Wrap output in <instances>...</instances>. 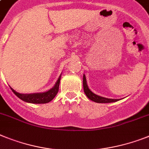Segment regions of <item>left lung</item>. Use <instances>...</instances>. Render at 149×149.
<instances>
[{"label":"left lung","instance_id":"left-lung-1","mask_svg":"<svg viewBox=\"0 0 149 149\" xmlns=\"http://www.w3.org/2000/svg\"><path fill=\"white\" fill-rule=\"evenodd\" d=\"M83 89H84V92L86 95V96L90 100H92V101H93L95 102H97V103H111V102H115L118 101V99H111V98H104V97L97 95L95 93H93L88 88V86H87L86 79V77H85V75H83Z\"/></svg>","mask_w":149,"mask_h":149}]
</instances>
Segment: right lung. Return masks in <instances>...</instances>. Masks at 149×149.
Listing matches in <instances>:
<instances>
[{
  "label": "right lung",
  "instance_id": "1",
  "mask_svg": "<svg viewBox=\"0 0 149 149\" xmlns=\"http://www.w3.org/2000/svg\"><path fill=\"white\" fill-rule=\"evenodd\" d=\"M61 77L60 76L59 79H57L56 84L54 85L53 88L47 91L46 92L43 93H36V94H20L19 92H17L14 89L12 88L11 90L13 91V93L20 98L21 100L24 101L26 102L29 103H33V104H45L51 102V100H53L54 98L55 97L56 95L57 94L59 91V85L60 81H61Z\"/></svg>",
  "mask_w": 149,
  "mask_h": 149
}]
</instances>
